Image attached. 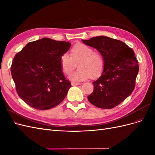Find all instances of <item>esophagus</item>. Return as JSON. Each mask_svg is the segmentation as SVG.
Returning <instances> with one entry per match:
<instances>
[{
    "instance_id": "obj_1",
    "label": "esophagus",
    "mask_w": 155,
    "mask_h": 155,
    "mask_svg": "<svg viewBox=\"0 0 155 155\" xmlns=\"http://www.w3.org/2000/svg\"><path fill=\"white\" fill-rule=\"evenodd\" d=\"M72 86H77V85H81L80 83H75V82H72Z\"/></svg>"
}]
</instances>
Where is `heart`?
<instances>
[{"mask_svg": "<svg viewBox=\"0 0 155 155\" xmlns=\"http://www.w3.org/2000/svg\"><path fill=\"white\" fill-rule=\"evenodd\" d=\"M78 62L79 68L70 75L69 78L73 81L85 80L91 76L96 77L100 75L104 67L102 56L94 52V50L86 45L78 43L71 50V56L64 54L60 60L63 72L67 75L72 73Z\"/></svg>", "mask_w": 155, "mask_h": 155, "instance_id": "obj_1", "label": "heart"}]
</instances>
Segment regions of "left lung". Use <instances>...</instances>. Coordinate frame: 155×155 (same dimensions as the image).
<instances>
[{
	"instance_id": "1",
	"label": "left lung",
	"mask_w": 155,
	"mask_h": 155,
	"mask_svg": "<svg viewBox=\"0 0 155 155\" xmlns=\"http://www.w3.org/2000/svg\"><path fill=\"white\" fill-rule=\"evenodd\" d=\"M82 41L96 49L104 60V70L92 83L94 91L88 100L98 108L115 107L134 91L139 70L134 51L124 42L104 35Z\"/></svg>"
}]
</instances>
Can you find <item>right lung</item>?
<instances>
[{"instance_id": "1", "label": "right lung", "mask_w": 155, "mask_h": 155, "mask_svg": "<svg viewBox=\"0 0 155 155\" xmlns=\"http://www.w3.org/2000/svg\"><path fill=\"white\" fill-rule=\"evenodd\" d=\"M69 42L43 38L28 43L14 58L11 73L18 95L26 104L39 110L58 105L71 83L61 68V56Z\"/></svg>"}]
</instances>
